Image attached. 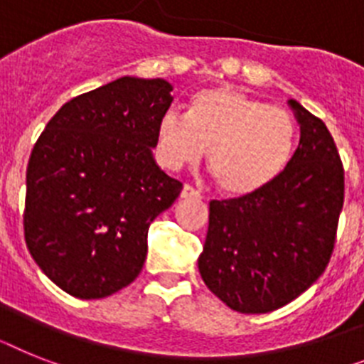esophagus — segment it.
Instances as JSON below:
<instances>
[{
  "instance_id": "34e87169",
  "label": "esophagus",
  "mask_w": 364,
  "mask_h": 364,
  "mask_svg": "<svg viewBox=\"0 0 364 364\" xmlns=\"http://www.w3.org/2000/svg\"><path fill=\"white\" fill-rule=\"evenodd\" d=\"M179 198H181V200H200L201 196H200V192L194 191V188L188 187V185H185L181 194H179Z\"/></svg>"
}]
</instances>
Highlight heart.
I'll return each mask as SVG.
<instances>
[{"label": "heart", "mask_w": 364, "mask_h": 364, "mask_svg": "<svg viewBox=\"0 0 364 364\" xmlns=\"http://www.w3.org/2000/svg\"><path fill=\"white\" fill-rule=\"evenodd\" d=\"M296 146V122L279 107L231 87L194 94L188 114L166 111L155 131V159L177 172L196 166L209 149V168L220 191L255 196L283 176Z\"/></svg>", "instance_id": "heart-1"}]
</instances>
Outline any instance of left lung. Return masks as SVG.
<instances>
[{
  "instance_id": "8db88e82",
  "label": "left lung",
  "mask_w": 364,
  "mask_h": 364,
  "mask_svg": "<svg viewBox=\"0 0 364 364\" xmlns=\"http://www.w3.org/2000/svg\"><path fill=\"white\" fill-rule=\"evenodd\" d=\"M300 144L283 176L255 196L213 200L201 279L244 314L276 311L305 292L331 259L344 203V168L320 118L289 100Z\"/></svg>"
}]
</instances>
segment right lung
Listing matches in <instances>:
<instances>
[{"label":"right lung","mask_w":364,"mask_h":364,"mask_svg":"<svg viewBox=\"0 0 364 364\" xmlns=\"http://www.w3.org/2000/svg\"><path fill=\"white\" fill-rule=\"evenodd\" d=\"M164 79L124 77L60 107L27 164L23 231L29 253L64 292L105 298L136 279L149 224L183 185L155 163Z\"/></svg>","instance_id":"1"}]
</instances>
